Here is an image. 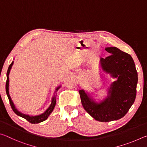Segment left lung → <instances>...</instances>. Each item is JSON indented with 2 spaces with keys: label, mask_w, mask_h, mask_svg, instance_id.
<instances>
[{
  "label": "left lung",
  "mask_w": 147,
  "mask_h": 147,
  "mask_svg": "<svg viewBox=\"0 0 147 147\" xmlns=\"http://www.w3.org/2000/svg\"><path fill=\"white\" fill-rule=\"evenodd\" d=\"M105 49L111 55L100 58L102 69L117 78L108 89V96L97 102L84 89L79 90L84 109L100 122L118 120L127 113L135 101L138 81L135 63L130 54L114 47Z\"/></svg>",
  "instance_id": "8db88e82"
}]
</instances>
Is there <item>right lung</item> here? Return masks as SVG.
I'll list each match as a JSON object with an SVG mask.
<instances>
[{
    "label": "right lung",
    "instance_id": "obj_1",
    "mask_svg": "<svg viewBox=\"0 0 147 147\" xmlns=\"http://www.w3.org/2000/svg\"><path fill=\"white\" fill-rule=\"evenodd\" d=\"M13 61H12L11 63L9 65L8 69V71H7V74H6L7 80H6V94H7V96H8V97L9 104H10V106L11 107L12 109H13V111H14L15 113L17 114V115H19L20 117H21L25 119L26 120H27L28 122H30V123L38 124V123H41V122H43L44 121H45L46 119L49 117L50 114L53 112L54 107H55L56 102V95H54L53 97V98H52L51 104L50 105L49 108L47 109L43 113L41 114V115H36V116H31V115H26V114H24L23 113L20 112L19 111L17 110V109L16 108V106H15L13 101H12L10 96H9V72H10V70L11 69L12 65H13ZM60 87L61 86L58 87V88H56L55 92L58 91Z\"/></svg>",
    "mask_w": 147,
    "mask_h": 147
}]
</instances>
